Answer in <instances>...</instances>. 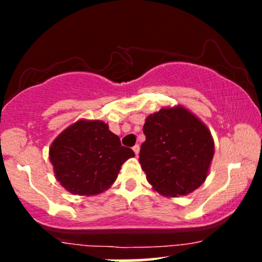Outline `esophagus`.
<instances>
[{
  "label": "esophagus",
  "instance_id": "esophagus-1",
  "mask_svg": "<svg viewBox=\"0 0 262 262\" xmlns=\"http://www.w3.org/2000/svg\"><path fill=\"white\" fill-rule=\"evenodd\" d=\"M139 150H140L139 145H134L133 146V151L135 152V155H137V156H138V154H139Z\"/></svg>",
  "mask_w": 262,
  "mask_h": 262
}]
</instances>
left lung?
I'll use <instances>...</instances> for the list:
<instances>
[{
  "label": "left lung",
  "mask_w": 262,
  "mask_h": 262,
  "mask_svg": "<svg viewBox=\"0 0 262 262\" xmlns=\"http://www.w3.org/2000/svg\"><path fill=\"white\" fill-rule=\"evenodd\" d=\"M139 162L146 180L165 197L187 196L208 176L214 140L204 123L188 108L162 107L146 117Z\"/></svg>",
  "instance_id": "left-lung-1"
}]
</instances>
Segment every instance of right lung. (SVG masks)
<instances>
[{"label": "right lung", "instance_id": "add662e5", "mask_svg": "<svg viewBox=\"0 0 262 262\" xmlns=\"http://www.w3.org/2000/svg\"><path fill=\"white\" fill-rule=\"evenodd\" d=\"M134 151L100 119H79L60 133L49 148V160L60 185L73 194L96 196L117 180Z\"/></svg>", "mask_w": 262, "mask_h": 262}]
</instances>
